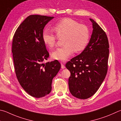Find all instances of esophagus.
Segmentation results:
<instances>
[{
	"mask_svg": "<svg viewBox=\"0 0 121 121\" xmlns=\"http://www.w3.org/2000/svg\"><path fill=\"white\" fill-rule=\"evenodd\" d=\"M61 68H62V69H65V65H64V64H63V63L62 62H61Z\"/></svg>",
	"mask_w": 121,
	"mask_h": 121,
	"instance_id": "esophagus-1",
	"label": "esophagus"
}]
</instances>
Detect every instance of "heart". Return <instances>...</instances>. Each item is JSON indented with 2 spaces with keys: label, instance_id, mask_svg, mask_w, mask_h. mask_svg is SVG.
Here are the masks:
<instances>
[{
  "label": "heart",
  "instance_id": "heart-1",
  "mask_svg": "<svg viewBox=\"0 0 121 121\" xmlns=\"http://www.w3.org/2000/svg\"><path fill=\"white\" fill-rule=\"evenodd\" d=\"M56 36L49 30H44L42 33L43 43L50 48L56 45L58 39H63V47L58 48L52 53L55 60L64 61L71 56L73 51H83L88 43L89 29L86 26L80 24L70 18H64L54 26Z\"/></svg>",
  "mask_w": 121,
  "mask_h": 121
}]
</instances>
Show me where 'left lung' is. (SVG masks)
<instances>
[{
  "mask_svg": "<svg viewBox=\"0 0 121 121\" xmlns=\"http://www.w3.org/2000/svg\"><path fill=\"white\" fill-rule=\"evenodd\" d=\"M93 33L87 47L79 55L66 63L70 71L69 88L74 97L85 99L98 91L106 77L108 68L109 43L105 32L90 18Z\"/></svg>",
  "mask_w": 121,
  "mask_h": 121,
  "instance_id": "1",
  "label": "left lung"
}]
</instances>
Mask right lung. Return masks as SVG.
Listing matches in <instances>:
<instances>
[{
    "instance_id": "1",
    "label": "right lung",
    "mask_w": 121,
    "mask_h": 121,
    "mask_svg": "<svg viewBox=\"0 0 121 121\" xmlns=\"http://www.w3.org/2000/svg\"><path fill=\"white\" fill-rule=\"evenodd\" d=\"M53 18L30 15L13 37L12 53L17 78L25 91L35 98L44 97L51 92L52 79L61 68L56 60L42 63L49 56L42 39L43 29Z\"/></svg>"
}]
</instances>
